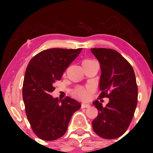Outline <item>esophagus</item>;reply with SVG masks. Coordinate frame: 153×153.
Segmentation results:
<instances>
[{
	"instance_id": "1",
	"label": "esophagus",
	"mask_w": 153,
	"mask_h": 153,
	"mask_svg": "<svg viewBox=\"0 0 153 153\" xmlns=\"http://www.w3.org/2000/svg\"><path fill=\"white\" fill-rule=\"evenodd\" d=\"M91 106V105L89 103H82V108H89Z\"/></svg>"
}]
</instances>
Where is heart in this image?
<instances>
[{
    "label": "heart",
    "instance_id": "1",
    "mask_svg": "<svg viewBox=\"0 0 153 153\" xmlns=\"http://www.w3.org/2000/svg\"><path fill=\"white\" fill-rule=\"evenodd\" d=\"M93 61V59H85L82 62H91ZM92 91V88L90 86L87 87H80L78 88H77L75 91V96L76 97L79 98V99H85L88 97L90 93Z\"/></svg>",
    "mask_w": 153,
    "mask_h": 153
}]
</instances>
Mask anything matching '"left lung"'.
<instances>
[{"mask_svg":"<svg viewBox=\"0 0 153 153\" xmlns=\"http://www.w3.org/2000/svg\"><path fill=\"white\" fill-rule=\"evenodd\" d=\"M101 70L99 99L106 97L105 107L99 101L93 104L99 114L92 122L93 129L101 137L118 138L127 131L137 103V85L132 67L117 51L91 48Z\"/></svg>","mask_w":153,"mask_h":153,"instance_id":"8db88e82","label":"left lung"}]
</instances>
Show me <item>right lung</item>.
I'll return each mask as SVG.
<instances>
[{
  "label": "right lung",
  "mask_w": 153,
  "mask_h": 153,
  "mask_svg": "<svg viewBox=\"0 0 153 153\" xmlns=\"http://www.w3.org/2000/svg\"><path fill=\"white\" fill-rule=\"evenodd\" d=\"M82 48H52L32 57L26 68L23 82V100L28 121L34 134L45 141H52L65 134L72 116L81 106L67 96L54 99V82L59 80Z\"/></svg>",
  "instance_id": "add662e5"
}]
</instances>
